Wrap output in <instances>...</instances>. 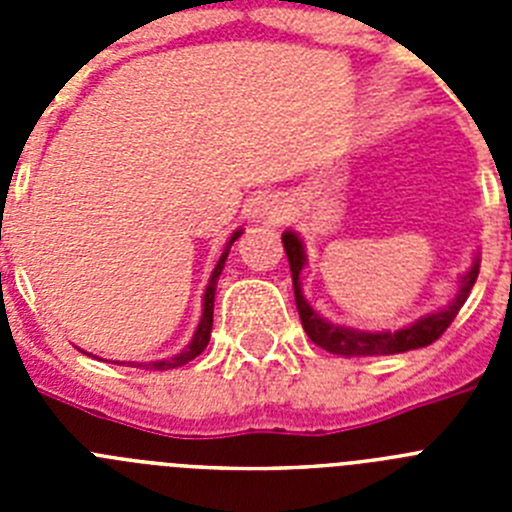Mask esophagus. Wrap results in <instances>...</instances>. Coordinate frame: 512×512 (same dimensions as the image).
I'll list each match as a JSON object with an SVG mask.
<instances>
[{
  "label": "esophagus",
  "instance_id": "1",
  "mask_svg": "<svg viewBox=\"0 0 512 512\" xmlns=\"http://www.w3.org/2000/svg\"><path fill=\"white\" fill-rule=\"evenodd\" d=\"M264 215H266V223L282 225L284 220H287V217H289V207L284 205L282 200H269L264 205Z\"/></svg>",
  "mask_w": 512,
  "mask_h": 512
}]
</instances>
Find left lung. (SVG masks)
Listing matches in <instances>:
<instances>
[{
    "label": "left lung",
    "instance_id": "obj_1",
    "mask_svg": "<svg viewBox=\"0 0 512 512\" xmlns=\"http://www.w3.org/2000/svg\"><path fill=\"white\" fill-rule=\"evenodd\" d=\"M284 251H287L289 259V269H292V287H295V302H297V312H300L302 328L310 336V341L315 346L325 348L330 354L336 356H387V354H402V351H413V348H423L431 346L433 341L443 336V330L449 328L451 320L459 315L461 305L467 302L469 292H472L474 282H477L479 274V259H474L472 269L461 277L459 282V292L451 300L449 307H443V310L431 312V315H425V318L415 320V323L405 325L400 330H356V328H346V325H333L328 323L325 318H320L318 312L312 310L310 302L305 300L302 295V284H300V274L305 269L307 259H305V246H302L300 235L287 230L282 235Z\"/></svg>",
    "mask_w": 512,
    "mask_h": 512
}]
</instances>
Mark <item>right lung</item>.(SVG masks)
<instances>
[{
  "label": "right lung",
  "instance_id": "1",
  "mask_svg": "<svg viewBox=\"0 0 512 512\" xmlns=\"http://www.w3.org/2000/svg\"><path fill=\"white\" fill-rule=\"evenodd\" d=\"M243 230H235L233 235H230V241L228 246H225L223 256H220V261H217L215 271H212V277H210V284H207L205 289V297H202V318H200V325H197V330H194V336L192 341H189V346L184 348L182 354H176L171 356V359H161V361H151V364H143L148 369H158V372H164V369H174V366H182L187 364V361H192L194 356H200L202 351L207 348V343H210V333H212V310H215V289H217V277H220V271H223L225 266V259H228V253H230V246L235 243V238L241 235ZM133 364V361H130Z\"/></svg>",
  "mask_w": 512,
  "mask_h": 512
}]
</instances>
